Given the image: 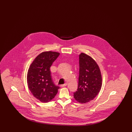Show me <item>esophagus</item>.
Segmentation results:
<instances>
[{
	"instance_id": "34e87169",
	"label": "esophagus",
	"mask_w": 132,
	"mask_h": 132,
	"mask_svg": "<svg viewBox=\"0 0 132 132\" xmlns=\"http://www.w3.org/2000/svg\"><path fill=\"white\" fill-rule=\"evenodd\" d=\"M67 83H65V84H64V85H61V87H66V86H67Z\"/></svg>"
}]
</instances>
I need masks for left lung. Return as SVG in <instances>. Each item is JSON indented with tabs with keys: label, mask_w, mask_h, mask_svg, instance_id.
<instances>
[{
	"label": "left lung",
	"mask_w": 132,
	"mask_h": 132,
	"mask_svg": "<svg viewBox=\"0 0 132 132\" xmlns=\"http://www.w3.org/2000/svg\"><path fill=\"white\" fill-rule=\"evenodd\" d=\"M79 68L78 87L74 97L78 102L86 103L93 100L100 93L102 77L97 64L85 53L79 55Z\"/></svg>",
	"instance_id": "obj_1"
}]
</instances>
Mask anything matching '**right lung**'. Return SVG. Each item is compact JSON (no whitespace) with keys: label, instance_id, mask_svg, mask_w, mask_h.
Here are the masks:
<instances>
[{"label":"right lung","instance_id":"1","mask_svg":"<svg viewBox=\"0 0 132 132\" xmlns=\"http://www.w3.org/2000/svg\"><path fill=\"white\" fill-rule=\"evenodd\" d=\"M60 53L45 51L31 63L27 74V83L31 94L42 102H48L56 95L59 87L52 80L50 68Z\"/></svg>","mask_w":132,"mask_h":132}]
</instances>
